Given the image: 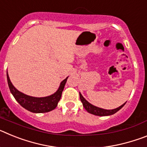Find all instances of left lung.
I'll use <instances>...</instances> for the list:
<instances>
[{"label": "left lung", "instance_id": "obj_1", "mask_svg": "<svg viewBox=\"0 0 147 147\" xmlns=\"http://www.w3.org/2000/svg\"><path fill=\"white\" fill-rule=\"evenodd\" d=\"M80 99H81V102H82L83 106H84L85 109L88 111V113L93 114V115H99V116H106V115H113V114L118 112L119 110H121V109L124 107V105L126 104L125 102L124 105H122L121 106H120V107H118V108L114 109V110H104V109L99 108V107H96V106L92 105L91 104H90L87 100H85V98L82 96V94L80 93Z\"/></svg>", "mask_w": 147, "mask_h": 147}]
</instances>
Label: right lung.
<instances>
[{"instance_id": "obj_1", "label": "right lung", "mask_w": 147, "mask_h": 147, "mask_svg": "<svg viewBox=\"0 0 147 147\" xmlns=\"http://www.w3.org/2000/svg\"><path fill=\"white\" fill-rule=\"evenodd\" d=\"M6 75H7L8 85H9L10 91L12 93L13 96L17 100V102L27 110L30 112L36 113H47L56 108V107L57 106L58 102L61 98L62 93L64 90L65 85L67 79V77L65 80H64L61 82L59 89L55 93L50 96L37 98V97L29 96L21 92L18 91L11 84L8 73L6 74Z\"/></svg>"}]
</instances>
